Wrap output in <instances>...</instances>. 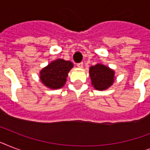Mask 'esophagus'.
I'll return each instance as SVG.
<instances>
[{
	"mask_svg": "<svg viewBox=\"0 0 150 150\" xmlns=\"http://www.w3.org/2000/svg\"><path fill=\"white\" fill-rule=\"evenodd\" d=\"M77 67L79 68H82L83 67V63H79L77 64Z\"/></svg>",
	"mask_w": 150,
	"mask_h": 150,
	"instance_id": "esophagus-1",
	"label": "esophagus"
}]
</instances>
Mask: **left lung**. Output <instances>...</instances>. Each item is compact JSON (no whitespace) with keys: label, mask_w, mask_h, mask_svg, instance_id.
<instances>
[{"label":"left lung","mask_w":150,"mask_h":150,"mask_svg":"<svg viewBox=\"0 0 150 150\" xmlns=\"http://www.w3.org/2000/svg\"><path fill=\"white\" fill-rule=\"evenodd\" d=\"M89 73L92 86L96 90H106L114 82V71L103 64L91 66Z\"/></svg>","instance_id":"1"}]
</instances>
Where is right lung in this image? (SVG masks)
I'll list each match as a JSON object with an SVG mask.
<instances>
[{
  "mask_svg": "<svg viewBox=\"0 0 150 150\" xmlns=\"http://www.w3.org/2000/svg\"><path fill=\"white\" fill-rule=\"evenodd\" d=\"M74 67L72 62L64 59L51 61L40 71V80L50 89H61L65 85L68 73Z\"/></svg>",
  "mask_w": 150,
  "mask_h": 150,
  "instance_id": "right-lung-1",
  "label": "right lung"
}]
</instances>
